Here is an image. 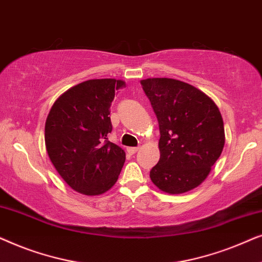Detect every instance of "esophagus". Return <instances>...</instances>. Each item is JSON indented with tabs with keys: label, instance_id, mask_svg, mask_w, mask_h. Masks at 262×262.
Listing matches in <instances>:
<instances>
[{
	"label": "esophagus",
	"instance_id": "1",
	"mask_svg": "<svg viewBox=\"0 0 262 262\" xmlns=\"http://www.w3.org/2000/svg\"><path fill=\"white\" fill-rule=\"evenodd\" d=\"M139 150V148L137 146V148H127V152L131 154V155H134V154H136Z\"/></svg>",
	"mask_w": 262,
	"mask_h": 262
}]
</instances>
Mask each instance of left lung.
<instances>
[{"label":"left lung","instance_id":"left-lung-1","mask_svg":"<svg viewBox=\"0 0 262 262\" xmlns=\"http://www.w3.org/2000/svg\"><path fill=\"white\" fill-rule=\"evenodd\" d=\"M141 84L161 134L160 161L150 170V179L169 194L198 187L224 148V124L217 105L200 89L174 78H146Z\"/></svg>","mask_w":262,"mask_h":262}]
</instances>
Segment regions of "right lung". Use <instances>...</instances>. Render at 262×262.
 <instances>
[{"label":"right lung","mask_w":262,"mask_h":262,"mask_svg":"<svg viewBox=\"0 0 262 262\" xmlns=\"http://www.w3.org/2000/svg\"><path fill=\"white\" fill-rule=\"evenodd\" d=\"M123 80L96 78L64 92L45 123L46 151L71 188L84 195L102 194L116 184L125 151L111 143L110 107L125 87Z\"/></svg>","instance_id":"1"}]
</instances>
